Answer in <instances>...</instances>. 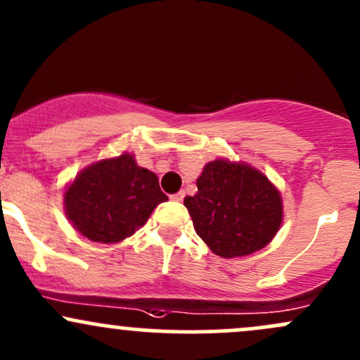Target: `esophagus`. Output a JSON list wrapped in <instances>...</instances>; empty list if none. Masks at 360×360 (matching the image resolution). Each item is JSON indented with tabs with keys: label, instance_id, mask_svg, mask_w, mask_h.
Masks as SVG:
<instances>
[{
	"label": "esophagus",
	"instance_id": "34e87169",
	"mask_svg": "<svg viewBox=\"0 0 360 360\" xmlns=\"http://www.w3.org/2000/svg\"><path fill=\"white\" fill-rule=\"evenodd\" d=\"M184 192H176V194H173V195H169V199L172 200H176V202H180V200H184Z\"/></svg>",
	"mask_w": 360,
	"mask_h": 360
}]
</instances>
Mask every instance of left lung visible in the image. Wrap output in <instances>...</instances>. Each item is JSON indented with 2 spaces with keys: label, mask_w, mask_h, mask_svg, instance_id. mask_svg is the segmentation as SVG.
I'll use <instances>...</instances> for the list:
<instances>
[{
  "label": "left lung",
  "mask_w": 360,
  "mask_h": 360,
  "mask_svg": "<svg viewBox=\"0 0 360 360\" xmlns=\"http://www.w3.org/2000/svg\"><path fill=\"white\" fill-rule=\"evenodd\" d=\"M207 247L226 259L249 256L280 230L283 202L268 176L245 163L214 160L197 179V194L184 199Z\"/></svg>",
  "instance_id": "1"
}]
</instances>
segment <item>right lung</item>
<instances>
[{"label":"right lung","instance_id":"obj_1","mask_svg":"<svg viewBox=\"0 0 360 360\" xmlns=\"http://www.w3.org/2000/svg\"><path fill=\"white\" fill-rule=\"evenodd\" d=\"M165 200L158 176L125 153L75 176L65 192V214L89 240L117 243L134 235Z\"/></svg>","mask_w":360,"mask_h":360}]
</instances>
